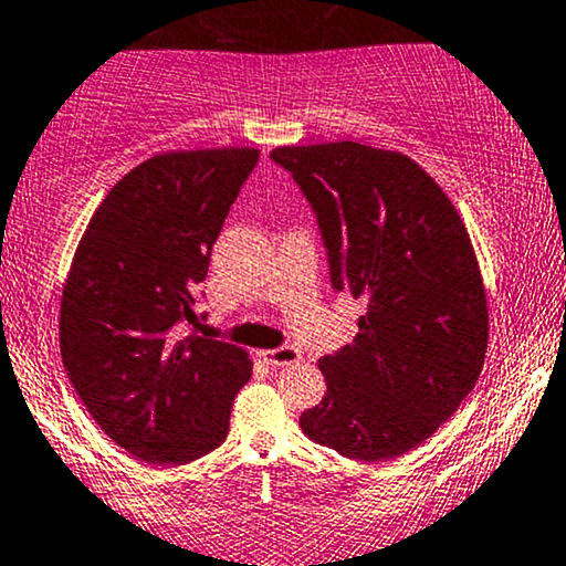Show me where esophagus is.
Listing matches in <instances>:
<instances>
[{
	"mask_svg": "<svg viewBox=\"0 0 566 566\" xmlns=\"http://www.w3.org/2000/svg\"><path fill=\"white\" fill-rule=\"evenodd\" d=\"M261 360L271 368H282V366H295V363L303 360L297 347H276V349H263Z\"/></svg>",
	"mask_w": 566,
	"mask_h": 566,
	"instance_id": "34e87169",
	"label": "esophagus"
}]
</instances>
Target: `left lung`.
I'll return each mask as SVG.
<instances>
[{
	"label": "left lung",
	"mask_w": 566,
	"mask_h": 566,
	"mask_svg": "<svg viewBox=\"0 0 566 566\" xmlns=\"http://www.w3.org/2000/svg\"><path fill=\"white\" fill-rule=\"evenodd\" d=\"M316 211L332 287L366 303L353 345L318 360L326 395L307 439L363 462L420 447L473 391L489 305L470 234L447 192L399 151L355 140L279 146Z\"/></svg>",
	"instance_id": "1"
}]
</instances>
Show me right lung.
I'll list each match as a JSON object with an SVG mask.
<instances>
[{"instance_id":"obj_1","label":"right lung","mask_w":566,"mask_h":566,"mask_svg":"<svg viewBox=\"0 0 566 566\" xmlns=\"http://www.w3.org/2000/svg\"><path fill=\"white\" fill-rule=\"evenodd\" d=\"M259 148L169 151L127 171L77 242L60 353L77 397L138 460L185 464L227 439L245 349L188 334L211 248Z\"/></svg>"}]
</instances>
